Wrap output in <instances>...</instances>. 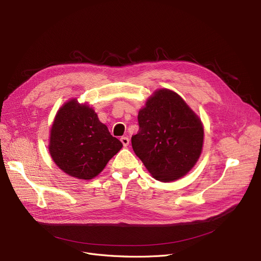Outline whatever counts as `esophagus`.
Masks as SVG:
<instances>
[{
    "mask_svg": "<svg viewBox=\"0 0 261 261\" xmlns=\"http://www.w3.org/2000/svg\"><path fill=\"white\" fill-rule=\"evenodd\" d=\"M120 142L122 143V145L125 147H127L129 145V139L127 138V136H122V138L120 139Z\"/></svg>",
    "mask_w": 261,
    "mask_h": 261,
    "instance_id": "esophagus-1",
    "label": "esophagus"
}]
</instances>
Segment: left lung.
<instances>
[{"label": "left lung", "instance_id": "8db88e82", "mask_svg": "<svg viewBox=\"0 0 261 261\" xmlns=\"http://www.w3.org/2000/svg\"><path fill=\"white\" fill-rule=\"evenodd\" d=\"M139 132L131 138L135 154L154 179L171 182L185 175L200 158L201 119L175 92L161 89L139 112Z\"/></svg>", "mask_w": 261, "mask_h": 261}]
</instances>
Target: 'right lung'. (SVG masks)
I'll return each instance as SVG.
<instances>
[{"instance_id":"obj_1","label":"right lung","mask_w":261,"mask_h":261,"mask_svg":"<svg viewBox=\"0 0 261 261\" xmlns=\"http://www.w3.org/2000/svg\"><path fill=\"white\" fill-rule=\"evenodd\" d=\"M94 110L71 99L55 116L48 150L55 164L68 175L91 180L121 149Z\"/></svg>"}]
</instances>
